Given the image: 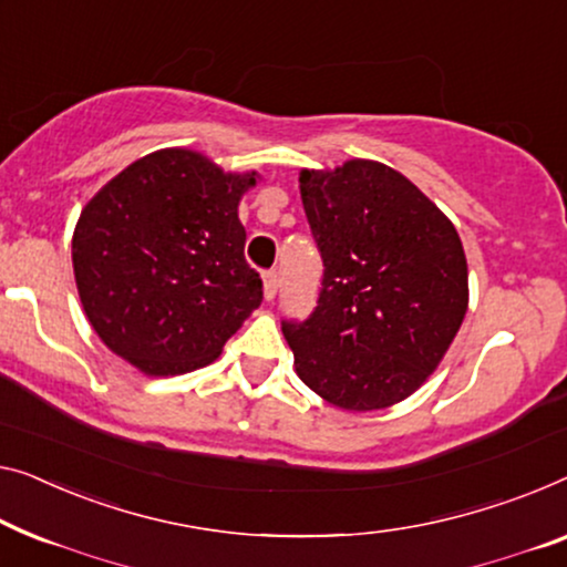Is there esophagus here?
I'll return each mask as SVG.
<instances>
[{"label": "esophagus", "instance_id": "34e87169", "mask_svg": "<svg viewBox=\"0 0 567 567\" xmlns=\"http://www.w3.org/2000/svg\"><path fill=\"white\" fill-rule=\"evenodd\" d=\"M277 287H280V277H277V272H267L265 275V300H275Z\"/></svg>", "mask_w": 567, "mask_h": 567}]
</instances>
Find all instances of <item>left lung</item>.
<instances>
[{
  "label": "left lung",
  "mask_w": 567,
  "mask_h": 567,
  "mask_svg": "<svg viewBox=\"0 0 567 567\" xmlns=\"http://www.w3.org/2000/svg\"><path fill=\"white\" fill-rule=\"evenodd\" d=\"M300 198L326 269L312 316L282 326L295 371L341 410L392 408L427 382L466 318L461 236L377 159L306 167Z\"/></svg>",
  "instance_id": "left-lung-1"
}]
</instances>
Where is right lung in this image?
I'll use <instances>...</instances> for the list:
<instances>
[{"mask_svg":"<svg viewBox=\"0 0 567 567\" xmlns=\"http://www.w3.org/2000/svg\"><path fill=\"white\" fill-rule=\"evenodd\" d=\"M257 181V171L226 173L203 152L165 147L126 165L83 206L73 275L109 351L147 377L218 359L261 302L239 221Z\"/></svg>","mask_w":567,"mask_h":567,"instance_id":"add662e5","label":"right lung"}]
</instances>
